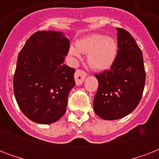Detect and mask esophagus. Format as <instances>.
<instances>
[{"label":"esophagus","mask_w":159,"mask_h":159,"mask_svg":"<svg viewBox=\"0 0 159 159\" xmlns=\"http://www.w3.org/2000/svg\"><path fill=\"white\" fill-rule=\"evenodd\" d=\"M87 72L82 69H77L75 72V81L76 84L81 85L87 77Z\"/></svg>","instance_id":"obj_1"}]
</instances>
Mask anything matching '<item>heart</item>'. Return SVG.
Segmentation results:
<instances>
[{
    "instance_id": "1",
    "label": "heart",
    "mask_w": 159,
    "mask_h": 159,
    "mask_svg": "<svg viewBox=\"0 0 159 159\" xmlns=\"http://www.w3.org/2000/svg\"><path fill=\"white\" fill-rule=\"evenodd\" d=\"M79 52L87 54V60L92 69L104 70L112 65L117 54V43L113 38L93 34L77 41L70 54L79 57Z\"/></svg>"
}]
</instances>
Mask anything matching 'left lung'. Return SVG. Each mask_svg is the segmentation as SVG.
<instances>
[{"label":"left lung","instance_id":"8db88e82","mask_svg":"<svg viewBox=\"0 0 159 159\" xmlns=\"http://www.w3.org/2000/svg\"><path fill=\"white\" fill-rule=\"evenodd\" d=\"M118 51L111 69L96 74L98 89L95 95L94 111L104 120H118L137 107L145 84L143 54L133 36L117 29Z\"/></svg>","mask_w":159,"mask_h":159}]
</instances>
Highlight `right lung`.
Masks as SVG:
<instances>
[{
	"label": "right lung",
	"instance_id": "right-lung-1",
	"mask_svg": "<svg viewBox=\"0 0 159 159\" xmlns=\"http://www.w3.org/2000/svg\"><path fill=\"white\" fill-rule=\"evenodd\" d=\"M69 43L61 32L38 31L19 53L14 94L21 111L35 123H53L66 112L67 97L76 84L75 69L63 64Z\"/></svg>",
	"mask_w": 159,
	"mask_h": 159
}]
</instances>
